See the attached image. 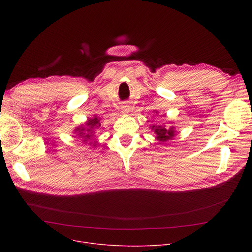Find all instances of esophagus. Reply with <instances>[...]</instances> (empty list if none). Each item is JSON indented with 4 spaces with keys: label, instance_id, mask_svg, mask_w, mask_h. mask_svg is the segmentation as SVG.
I'll list each match as a JSON object with an SVG mask.
<instances>
[{
    "label": "esophagus",
    "instance_id": "1",
    "mask_svg": "<svg viewBox=\"0 0 252 252\" xmlns=\"http://www.w3.org/2000/svg\"><path fill=\"white\" fill-rule=\"evenodd\" d=\"M121 110H122V113L126 114V113H127L129 111V106L127 104H124V105H122Z\"/></svg>",
    "mask_w": 252,
    "mask_h": 252
}]
</instances>
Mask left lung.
<instances>
[{"mask_svg":"<svg viewBox=\"0 0 252 252\" xmlns=\"http://www.w3.org/2000/svg\"><path fill=\"white\" fill-rule=\"evenodd\" d=\"M157 114L158 111H155ZM171 124V122H169ZM151 130L154 131L155 139L159 142V144H164L173 140L176 136V127L174 126H166V124L161 125H152L150 126Z\"/></svg>","mask_w":252,"mask_h":252,"instance_id":"1","label":"left lung"}]
</instances>
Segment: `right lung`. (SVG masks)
<instances>
[{"instance_id": "add662e5", "label": "right lung", "mask_w": 252, "mask_h": 252, "mask_svg": "<svg viewBox=\"0 0 252 252\" xmlns=\"http://www.w3.org/2000/svg\"><path fill=\"white\" fill-rule=\"evenodd\" d=\"M100 117L97 115H94L91 118H88L87 122H85V125H81L76 126L73 129V133L75 134V137L82 139L84 143L89 142L88 144L92 145V148H96L98 146L99 142L94 141V136L96 134V131L100 128L101 124H100Z\"/></svg>"}]
</instances>
